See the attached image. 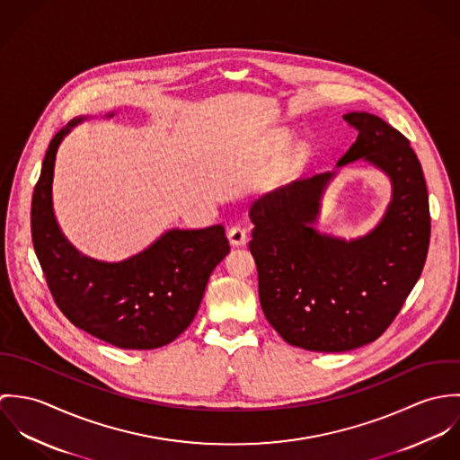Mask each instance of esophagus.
Segmentation results:
<instances>
[{
    "mask_svg": "<svg viewBox=\"0 0 460 460\" xmlns=\"http://www.w3.org/2000/svg\"><path fill=\"white\" fill-rule=\"evenodd\" d=\"M246 230L243 226H232L228 230V241L234 244V246H244L246 244Z\"/></svg>",
    "mask_w": 460,
    "mask_h": 460,
    "instance_id": "1",
    "label": "esophagus"
}]
</instances>
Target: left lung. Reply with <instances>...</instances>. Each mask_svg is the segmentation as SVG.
<instances>
[{
	"label": "left lung",
	"instance_id": "1",
	"mask_svg": "<svg viewBox=\"0 0 460 460\" xmlns=\"http://www.w3.org/2000/svg\"><path fill=\"white\" fill-rule=\"evenodd\" d=\"M343 120L358 137L336 166L365 159L392 182V201L372 232L345 241L314 228L334 172L294 181L250 208L263 315L287 343L315 352L377 340L420 279L430 243L427 184L409 139L367 111Z\"/></svg>",
	"mask_w": 460,
	"mask_h": 460
}]
</instances>
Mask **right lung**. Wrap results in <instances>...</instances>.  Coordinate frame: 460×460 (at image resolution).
I'll return each instance as SVG.
<instances>
[{"mask_svg": "<svg viewBox=\"0 0 460 460\" xmlns=\"http://www.w3.org/2000/svg\"><path fill=\"white\" fill-rule=\"evenodd\" d=\"M81 120L55 134L42 163L31 199L37 259L55 303L75 328L120 349L163 347L193 323L210 272L230 252L225 228H172L122 262L79 253L55 217L53 173L62 139Z\"/></svg>", "mask_w": 460, "mask_h": 460, "instance_id": "add662e5", "label": "right lung"}]
</instances>
